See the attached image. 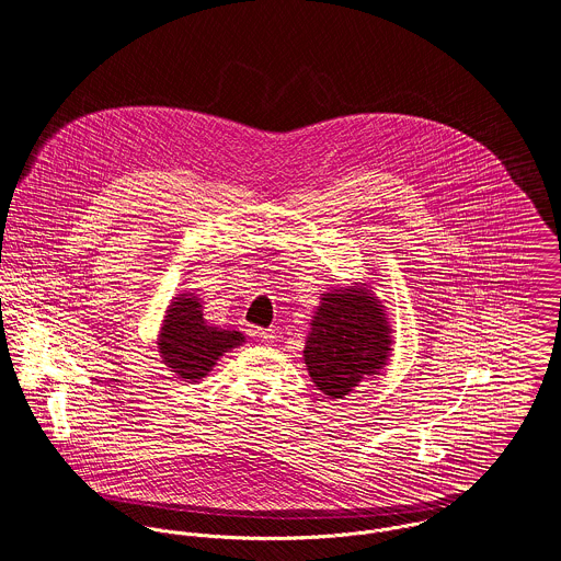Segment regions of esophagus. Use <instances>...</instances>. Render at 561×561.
I'll list each match as a JSON object with an SVG mask.
<instances>
[{
	"instance_id": "esophagus-1",
	"label": "esophagus",
	"mask_w": 561,
	"mask_h": 561,
	"mask_svg": "<svg viewBox=\"0 0 561 561\" xmlns=\"http://www.w3.org/2000/svg\"><path fill=\"white\" fill-rule=\"evenodd\" d=\"M263 343H274L276 341V332L274 330H256L254 332Z\"/></svg>"
}]
</instances>
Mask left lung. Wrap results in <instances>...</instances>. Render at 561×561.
<instances>
[{
    "label": "left lung",
    "mask_w": 561,
    "mask_h": 561,
    "mask_svg": "<svg viewBox=\"0 0 561 561\" xmlns=\"http://www.w3.org/2000/svg\"><path fill=\"white\" fill-rule=\"evenodd\" d=\"M305 345V363L323 396L343 400L378 376L391 356V325L367 285L321 294Z\"/></svg>",
    "instance_id": "8db88e82"
}]
</instances>
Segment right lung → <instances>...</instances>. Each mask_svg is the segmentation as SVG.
I'll use <instances>...</instances> for the list:
<instances>
[{
    "mask_svg": "<svg viewBox=\"0 0 561 561\" xmlns=\"http://www.w3.org/2000/svg\"><path fill=\"white\" fill-rule=\"evenodd\" d=\"M245 339L238 330H222L209 325L203 318L201 298L194 294H179L161 323L160 347L161 360L170 371L183 382L203 380L211 367L241 345Z\"/></svg>",
    "mask_w": 561,
    "mask_h": 561,
    "instance_id": "add662e5",
    "label": "right lung"
}]
</instances>
